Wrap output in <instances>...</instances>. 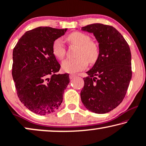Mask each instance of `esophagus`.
Returning <instances> with one entry per match:
<instances>
[{
    "label": "esophagus",
    "mask_w": 146,
    "mask_h": 146,
    "mask_svg": "<svg viewBox=\"0 0 146 146\" xmlns=\"http://www.w3.org/2000/svg\"><path fill=\"white\" fill-rule=\"evenodd\" d=\"M75 77H76V75H74V74H70L69 75V77H70V79H71L75 78Z\"/></svg>",
    "instance_id": "1"
}]
</instances>
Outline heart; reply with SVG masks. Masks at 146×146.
Segmentation results:
<instances>
[{
    "label": "heart",
    "mask_w": 146,
    "mask_h": 146,
    "mask_svg": "<svg viewBox=\"0 0 146 146\" xmlns=\"http://www.w3.org/2000/svg\"><path fill=\"white\" fill-rule=\"evenodd\" d=\"M70 44L79 46L76 59H67L62 63V69L67 73H76L85 69L88 63H95L100 55V50L96 42L91 41L87 35L73 32L67 36ZM53 53L57 59H63L66 54V47L61 38H57L53 44Z\"/></svg>",
    "instance_id": "b5f03b06"
}]
</instances>
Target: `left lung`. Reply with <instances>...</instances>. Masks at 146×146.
Instances as JSON below:
<instances>
[{"label": "left lung", "instance_id": "8db88e82", "mask_svg": "<svg viewBox=\"0 0 146 146\" xmlns=\"http://www.w3.org/2000/svg\"><path fill=\"white\" fill-rule=\"evenodd\" d=\"M81 30L94 35L100 55L83 78L81 99L87 110L99 114L111 111L125 97L131 79V51L121 33L110 25L95 23Z\"/></svg>", "mask_w": 146, "mask_h": 146}]
</instances>
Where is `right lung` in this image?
I'll list each match as a JSON object with an SVG mask.
<instances>
[{
    "mask_svg": "<svg viewBox=\"0 0 146 146\" xmlns=\"http://www.w3.org/2000/svg\"><path fill=\"white\" fill-rule=\"evenodd\" d=\"M67 30L37 27L25 33L13 49L12 75L17 95L36 114L52 113L63 102L69 77L68 73L57 74L61 65L52 47Z\"/></svg>",
    "mask_w": 146,
    "mask_h": 146,
    "instance_id": "add662e5",
    "label": "right lung"
}]
</instances>
